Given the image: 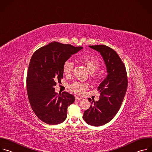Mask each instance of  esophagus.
<instances>
[{"label": "esophagus", "mask_w": 152, "mask_h": 152, "mask_svg": "<svg viewBox=\"0 0 152 152\" xmlns=\"http://www.w3.org/2000/svg\"><path fill=\"white\" fill-rule=\"evenodd\" d=\"M82 99L81 97H80V96H75V99L76 101L80 100V99Z\"/></svg>", "instance_id": "34e87169"}]
</instances>
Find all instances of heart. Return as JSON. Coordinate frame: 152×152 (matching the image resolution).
Segmentation results:
<instances>
[{"instance_id": "obj_1", "label": "heart", "mask_w": 152, "mask_h": 152, "mask_svg": "<svg viewBox=\"0 0 152 152\" xmlns=\"http://www.w3.org/2000/svg\"><path fill=\"white\" fill-rule=\"evenodd\" d=\"M80 61L86 65L88 71L90 73H94L97 70L100 64L95 57L90 54H84L80 57ZM74 64L71 60H66L63 65V72L66 75H70L72 72ZM87 88V85L86 83L79 81H74L69 86V89L72 92L77 94H83Z\"/></svg>"}]
</instances>
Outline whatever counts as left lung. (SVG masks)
I'll list each match as a JSON object with an SVG mask.
<instances>
[{
    "instance_id": "8db88e82",
    "label": "left lung",
    "mask_w": 152,
    "mask_h": 152,
    "mask_svg": "<svg viewBox=\"0 0 152 152\" xmlns=\"http://www.w3.org/2000/svg\"><path fill=\"white\" fill-rule=\"evenodd\" d=\"M89 47L101 53L108 75L98 87L99 100L88 99L92 102L84 112L83 119L90 125L99 126L109 122L118 111L128 87V77L124 64L113 49L105 45Z\"/></svg>"
}]
</instances>
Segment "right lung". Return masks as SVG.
<instances>
[{"label":"right lung","mask_w":152,"mask_h":152,"mask_svg":"<svg viewBox=\"0 0 152 152\" xmlns=\"http://www.w3.org/2000/svg\"><path fill=\"white\" fill-rule=\"evenodd\" d=\"M82 48L53 42L35 51L30 59L26 78L28 101L36 115L47 124L63 122L75 101L66 92L58 95L54 87L63 78L64 63Z\"/></svg>","instance_id":"obj_1"}]
</instances>
